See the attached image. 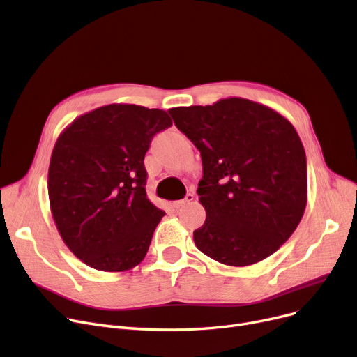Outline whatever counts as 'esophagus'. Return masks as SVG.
<instances>
[{"label": "esophagus", "mask_w": 357, "mask_h": 357, "mask_svg": "<svg viewBox=\"0 0 357 357\" xmlns=\"http://www.w3.org/2000/svg\"><path fill=\"white\" fill-rule=\"evenodd\" d=\"M193 200H195V195H193V193H188V196H185L183 200L174 202L173 206H174L176 209H180V208L185 206V205H188V203H190V202H193Z\"/></svg>", "instance_id": "esophagus-1"}]
</instances>
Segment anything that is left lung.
<instances>
[{"mask_svg":"<svg viewBox=\"0 0 357 357\" xmlns=\"http://www.w3.org/2000/svg\"><path fill=\"white\" fill-rule=\"evenodd\" d=\"M200 151L199 202L206 220L196 247L227 266L259 263L289 240L308 200L307 155L294 125L241 97L169 110Z\"/></svg>","mask_w":357,"mask_h":357,"instance_id":"8db88e82","label":"left lung"}]
</instances>
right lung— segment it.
<instances>
[{
	"mask_svg": "<svg viewBox=\"0 0 357 357\" xmlns=\"http://www.w3.org/2000/svg\"><path fill=\"white\" fill-rule=\"evenodd\" d=\"M160 109L114 103L84 113L59 135L50 157V212L65 245L101 271L138 266L164 211L145 190L144 158L172 126Z\"/></svg>",
	"mask_w": 357,
	"mask_h": 357,
	"instance_id": "add662e5",
	"label": "right lung"
}]
</instances>
